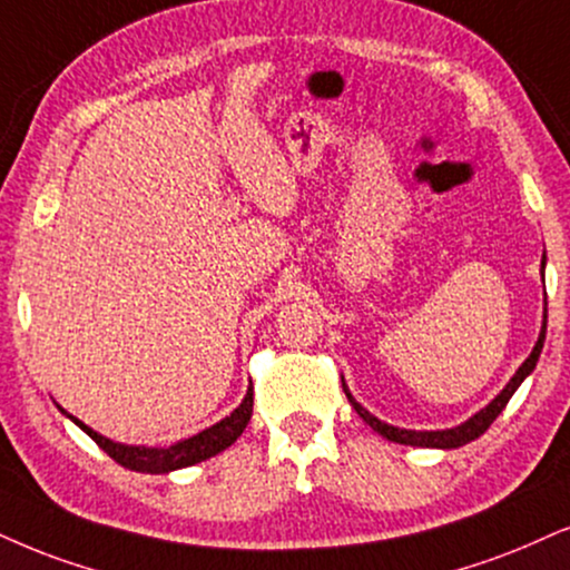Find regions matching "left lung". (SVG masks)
Here are the masks:
<instances>
[{"mask_svg": "<svg viewBox=\"0 0 570 570\" xmlns=\"http://www.w3.org/2000/svg\"><path fill=\"white\" fill-rule=\"evenodd\" d=\"M542 269H544V262H542ZM544 335H547V308H544V325H542V333H539L537 346H533L529 360H525V362L521 364V367H518L515 375H512V381H510L508 385H504V391L500 393V396H497L494 402H491V404L487 406V410H481L479 414H473V417H470L468 423H462V425H456V428H449V431H404V428L385 425V423H381V420H377V417H372V414H370L367 410H364V406H362L360 402H356L354 396H351L346 385H343V391H346L348 402H351V406H354V410H356V414H360V417L372 428V431L381 433L383 439L396 441V444L433 446V449H456V446H465V444H470V441L479 439V435H483V433L489 431V425L494 423L497 417H500V412L504 410V406H508L510 396L518 391V385H521V383L525 381V377L531 375V370L537 367L539 354H542V346H544Z\"/></svg>", "mask_w": 570, "mask_h": 570, "instance_id": "8db88e82", "label": "left lung"}]
</instances>
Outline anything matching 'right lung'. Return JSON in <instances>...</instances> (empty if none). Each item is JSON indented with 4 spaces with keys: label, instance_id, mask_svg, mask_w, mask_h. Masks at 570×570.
<instances>
[{
    "label": "right lung",
    "instance_id": "add662e5",
    "mask_svg": "<svg viewBox=\"0 0 570 570\" xmlns=\"http://www.w3.org/2000/svg\"><path fill=\"white\" fill-rule=\"evenodd\" d=\"M253 414V385L245 393L243 404L237 406L229 417H224L222 423L210 425L208 431H203L193 439L179 441V444L166 446V449H156V446H126V444H116V441L105 439V435L95 433L89 425H83L81 420H76L73 414H68L76 425L81 428L83 433L91 435L97 446L102 452H108V456H114L118 465L137 470V473H168V470H179V468H189L195 462L208 460V456L224 452V449L232 446L237 441V435L245 431Z\"/></svg>",
    "mask_w": 570,
    "mask_h": 570
}]
</instances>
